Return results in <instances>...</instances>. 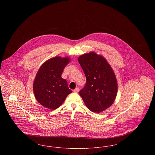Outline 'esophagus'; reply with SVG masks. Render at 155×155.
Here are the masks:
<instances>
[{
    "label": "esophagus",
    "mask_w": 155,
    "mask_h": 155,
    "mask_svg": "<svg viewBox=\"0 0 155 155\" xmlns=\"http://www.w3.org/2000/svg\"><path fill=\"white\" fill-rule=\"evenodd\" d=\"M78 90H79L78 88H76L73 90V92H74V93H77L78 92Z\"/></svg>",
    "instance_id": "obj_1"
}]
</instances>
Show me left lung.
Instances as JSON below:
<instances>
[{
  "instance_id": "1",
  "label": "left lung",
  "mask_w": 155,
  "mask_h": 155,
  "mask_svg": "<svg viewBox=\"0 0 155 155\" xmlns=\"http://www.w3.org/2000/svg\"><path fill=\"white\" fill-rule=\"evenodd\" d=\"M78 60L87 79L80 95L89 110L101 113L110 107L117 96L114 72L107 60L95 52L82 54Z\"/></svg>"
}]
</instances>
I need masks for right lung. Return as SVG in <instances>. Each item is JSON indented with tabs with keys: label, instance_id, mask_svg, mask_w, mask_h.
Returning <instances> with one entry per match:
<instances>
[{
	"label": "right lung",
	"instance_id": "1",
	"mask_svg": "<svg viewBox=\"0 0 155 155\" xmlns=\"http://www.w3.org/2000/svg\"><path fill=\"white\" fill-rule=\"evenodd\" d=\"M70 61L68 57L56 56L46 60L38 71L33 91L38 102L45 108L56 109L72 92L66 80L61 78L63 70Z\"/></svg>",
	"mask_w": 155,
	"mask_h": 155
}]
</instances>
